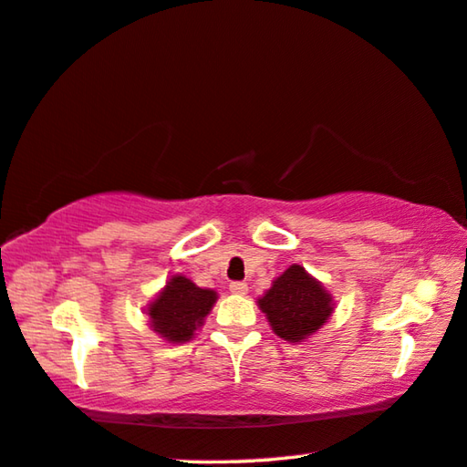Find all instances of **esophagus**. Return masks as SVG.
Masks as SVG:
<instances>
[{
    "label": "esophagus",
    "instance_id": "esophagus-1",
    "mask_svg": "<svg viewBox=\"0 0 467 467\" xmlns=\"http://www.w3.org/2000/svg\"><path fill=\"white\" fill-rule=\"evenodd\" d=\"M247 283H243V280H233L231 283V293L234 295H245L247 293Z\"/></svg>",
    "mask_w": 467,
    "mask_h": 467
}]
</instances>
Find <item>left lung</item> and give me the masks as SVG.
Wrapping results in <instances>:
<instances>
[{
	"instance_id": "8db88e82",
	"label": "left lung",
	"mask_w": 467,
	"mask_h": 467,
	"mask_svg": "<svg viewBox=\"0 0 467 467\" xmlns=\"http://www.w3.org/2000/svg\"><path fill=\"white\" fill-rule=\"evenodd\" d=\"M280 338L299 343L332 314V299L301 265H291L257 301Z\"/></svg>"
}]
</instances>
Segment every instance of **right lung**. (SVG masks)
I'll use <instances>...</instances> for the list:
<instances>
[{
    "label": "right lung",
    "instance_id": "right-lung-1",
    "mask_svg": "<svg viewBox=\"0 0 467 467\" xmlns=\"http://www.w3.org/2000/svg\"><path fill=\"white\" fill-rule=\"evenodd\" d=\"M213 303L216 293L210 288H199L184 276H172L147 312L158 335L172 343H184L193 338V332L202 327Z\"/></svg>",
    "mask_w": 467,
    "mask_h": 467
}]
</instances>
